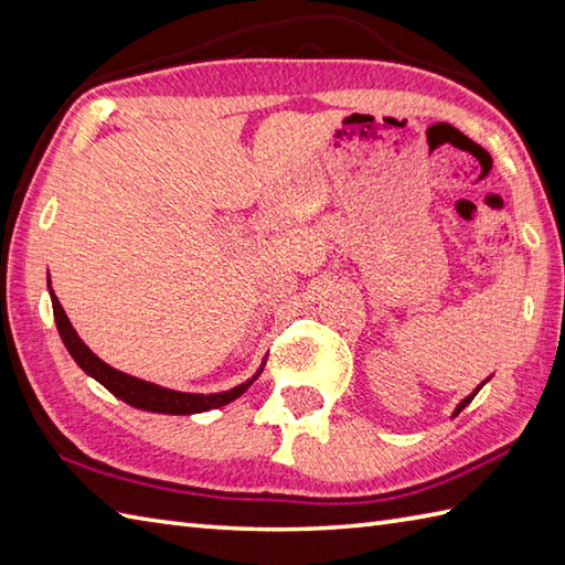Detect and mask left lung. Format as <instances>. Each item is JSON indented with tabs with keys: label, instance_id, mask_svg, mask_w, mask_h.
Returning a JSON list of instances; mask_svg holds the SVG:
<instances>
[{
	"label": "left lung",
	"instance_id": "1",
	"mask_svg": "<svg viewBox=\"0 0 565 565\" xmlns=\"http://www.w3.org/2000/svg\"><path fill=\"white\" fill-rule=\"evenodd\" d=\"M483 383H486V381H483ZM483 383H481V386H478V388H476V391H473V393H471V395H466V398H463V401H461V403H459V405H456V411H454V417H456V415H459V413H461V411H463V407H466V405H468V403H471V401H473V398H476V393H478V391H481V388H483Z\"/></svg>",
	"mask_w": 565,
	"mask_h": 565
}]
</instances>
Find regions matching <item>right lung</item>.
Masks as SVG:
<instances>
[{"instance_id":"right-lung-1","label":"right lung","mask_w":565,"mask_h":565,"mask_svg":"<svg viewBox=\"0 0 565 565\" xmlns=\"http://www.w3.org/2000/svg\"><path fill=\"white\" fill-rule=\"evenodd\" d=\"M51 301H53V316H55V326L60 338H63L67 352L72 359L79 364L84 374H89L92 379H97L104 388H109L116 398H121L124 403L138 407V411H150V413H162V415H194V413H206L213 411V407H221L233 403L239 398L249 383L259 376H252L249 381L239 383V386L225 391V393H182V391H170L162 386H154L150 381H140L136 376H128L124 371H116L114 366L104 364L102 359L94 354L87 344L79 340V334L72 328V322L67 320L63 306H60L57 296L51 289Z\"/></svg>"}]
</instances>
